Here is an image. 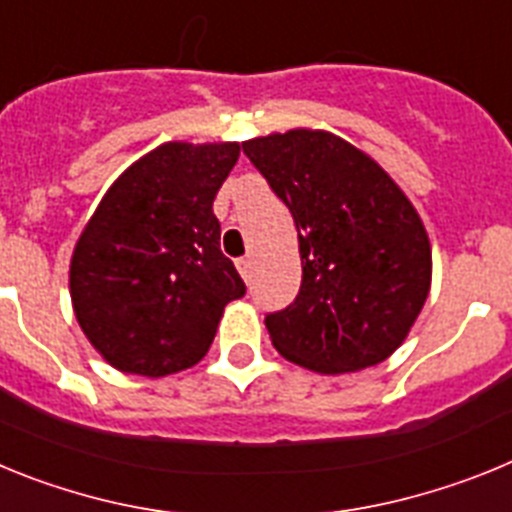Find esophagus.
I'll list each match as a JSON object with an SVG mask.
<instances>
[{
	"label": "esophagus",
	"mask_w": 512,
	"mask_h": 512,
	"mask_svg": "<svg viewBox=\"0 0 512 512\" xmlns=\"http://www.w3.org/2000/svg\"><path fill=\"white\" fill-rule=\"evenodd\" d=\"M235 266H238V271H241V277L248 282V279H251V274H253V261L248 259V256H243V259L235 261Z\"/></svg>",
	"instance_id": "34e87169"
}]
</instances>
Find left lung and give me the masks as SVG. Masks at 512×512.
<instances>
[{
	"instance_id": "1",
	"label": "left lung",
	"mask_w": 512,
	"mask_h": 512,
	"mask_svg": "<svg viewBox=\"0 0 512 512\" xmlns=\"http://www.w3.org/2000/svg\"><path fill=\"white\" fill-rule=\"evenodd\" d=\"M289 207L302 284L266 315L284 359L320 374L359 372L395 354L431 289L423 220L390 174L325 130H289L243 143Z\"/></svg>"
}]
</instances>
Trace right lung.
Returning a JSON list of instances; mask_svg holds the SVG:
<instances>
[{
  "instance_id": "obj_1",
  "label": "right lung",
  "mask_w": 512,
  "mask_h": 512,
  "mask_svg": "<svg viewBox=\"0 0 512 512\" xmlns=\"http://www.w3.org/2000/svg\"><path fill=\"white\" fill-rule=\"evenodd\" d=\"M238 156V143L153 148L117 176L79 235L69 271L76 320L120 372L166 377L194 366L225 305L246 295L212 212Z\"/></svg>"
}]
</instances>
